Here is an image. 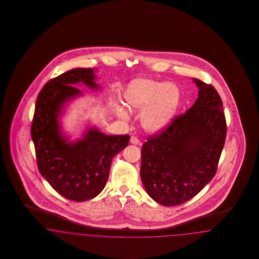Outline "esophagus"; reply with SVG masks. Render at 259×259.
<instances>
[{
  "label": "esophagus",
  "mask_w": 259,
  "mask_h": 259,
  "mask_svg": "<svg viewBox=\"0 0 259 259\" xmlns=\"http://www.w3.org/2000/svg\"><path fill=\"white\" fill-rule=\"evenodd\" d=\"M130 143H131L132 145H139V146L142 145V143L140 142V140H139L137 137H135V136H132V137H131Z\"/></svg>",
  "instance_id": "esophagus-1"
}]
</instances>
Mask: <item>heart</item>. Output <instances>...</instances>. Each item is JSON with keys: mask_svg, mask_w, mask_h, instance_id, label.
<instances>
[{"mask_svg": "<svg viewBox=\"0 0 259 259\" xmlns=\"http://www.w3.org/2000/svg\"><path fill=\"white\" fill-rule=\"evenodd\" d=\"M124 106L129 111H142L141 121L149 132H160L172 122L178 111L181 93L175 84L163 83L151 79L132 80L122 94ZM114 113L127 120L128 112L115 106Z\"/></svg>", "mask_w": 259, "mask_h": 259, "instance_id": "b5f03b06", "label": "heart"}]
</instances>
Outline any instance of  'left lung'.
I'll use <instances>...</instances> for the list:
<instances>
[{
	"label": "left lung",
	"mask_w": 259,
	"mask_h": 259,
	"mask_svg": "<svg viewBox=\"0 0 259 259\" xmlns=\"http://www.w3.org/2000/svg\"><path fill=\"white\" fill-rule=\"evenodd\" d=\"M193 81L199 89L193 106L142 148L143 185L163 206L184 204L209 184L225 142L222 99L211 85Z\"/></svg>",
	"instance_id": "obj_1"
}]
</instances>
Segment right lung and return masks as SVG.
Segmentation results:
<instances>
[{
  "instance_id": "obj_1",
  "label": "right lung",
  "mask_w": 259,
  "mask_h": 259,
  "mask_svg": "<svg viewBox=\"0 0 259 259\" xmlns=\"http://www.w3.org/2000/svg\"><path fill=\"white\" fill-rule=\"evenodd\" d=\"M96 69L75 68L50 80L37 96L31 136L40 175L60 195L82 202L96 197L109 178L111 160L129 144L130 136H108L88 126L71 141L63 131L67 105L83 93L76 85L96 91Z\"/></svg>"
}]
</instances>
